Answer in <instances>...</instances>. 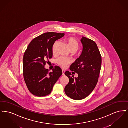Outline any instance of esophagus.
Returning a JSON list of instances; mask_svg holds the SVG:
<instances>
[{
	"mask_svg": "<svg viewBox=\"0 0 128 128\" xmlns=\"http://www.w3.org/2000/svg\"><path fill=\"white\" fill-rule=\"evenodd\" d=\"M65 70H62V75H65Z\"/></svg>",
	"mask_w": 128,
	"mask_h": 128,
	"instance_id": "34e87169",
	"label": "esophagus"
}]
</instances>
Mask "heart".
Segmentation results:
<instances>
[{
  "label": "heart",
  "mask_w": 128,
  "mask_h": 128,
  "mask_svg": "<svg viewBox=\"0 0 128 128\" xmlns=\"http://www.w3.org/2000/svg\"><path fill=\"white\" fill-rule=\"evenodd\" d=\"M67 42L70 49L71 51L76 52L80 48V44L77 40L74 37H70L66 39ZM58 43V41H56L52 46V51L54 54L56 52V46ZM56 63L61 67L65 68L70 63L71 61L70 59L67 58L64 56H60L56 60Z\"/></svg>",
  "instance_id": "obj_1"
}]
</instances>
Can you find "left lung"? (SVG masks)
I'll return each mask as SVG.
<instances>
[{
	"instance_id": "left-lung-1",
	"label": "left lung",
	"mask_w": 128,
	"mask_h": 128,
	"mask_svg": "<svg viewBox=\"0 0 128 128\" xmlns=\"http://www.w3.org/2000/svg\"><path fill=\"white\" fill-rule=\"evenodd\" d=\"M80 41L83 46L82 54L70 68L78 77L74 78L68 71L65 72L70 80L65 92L68 96L76 100L84 99L93 91L98 84L102 64L101 55L96 44L85 37Z\"/></svg>"
}]
</instances>
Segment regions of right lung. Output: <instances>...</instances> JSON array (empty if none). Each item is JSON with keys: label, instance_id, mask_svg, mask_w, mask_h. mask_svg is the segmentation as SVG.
I'll use <instances>...</instances> for the list:
<instances>
[{"label": "right lung", "instance_id": "1", "mask_svg": "<svg viewBox=\"0 0 128 128\" xmlns=\"http://www.w3.org/2000/svg\"><path fill=\"white\" fill-rule=\"evenodd\" d=\"M64 34L49 32L34 39L25 52L23 58V74L25 82L30 92L37 96L49 94L62 74L61 68L55 66L52 72L44 68L53 56L52 46Z\"/></svg>", "mask_w": 128, "mask_h": 128}]
</instances>
